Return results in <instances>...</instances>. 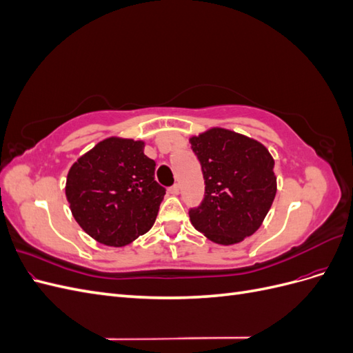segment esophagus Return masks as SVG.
I'll return each mask as SVG.
<instances>
[{"mask_svg": "<svg viewBox=\"0 0 353 353\" xmlns=\"http://www.w3.org/2000/svg\"><path fill=\"white\" fill-rule=\"evenodd\" d=\"M168 191H169V194H172V196H178V194H179V185H178V184H175V185L170 187Z\"/></svg>", "mask_w": 353, "mask_h": 353, "instance_id": "1", "label": "esophagus"}]
</instances>
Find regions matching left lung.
<instances>
[{"mask_svg": "<svg viewBox=\"0 0 353 353\" xmlns=\"http://www.w3.org/2000/svg\"><path fill=\"white\" fill-rule=\"evenodd\" d=\"M201 165L205 199L190 221L208 240L237 244L259 230L276 193L274 157L262 143L225 128L190 137Z\"/></svg>", "mask_w": 353, "mask_h": 353, "instance_id": "left-lung-1", "label": "left lung"}]
</instances>
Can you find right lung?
I'll list each match as a JSON object with an SVG mask.
<instances>
[{
    "label": "right lung",
    "mask_w": 353,
    "mask_h": 353,
    "mask_svg": "<svg viewBox=\"0 0 353 353\" xmlns=\"http://www.w3.org/2000/svg\"><path fill=\"white\" fill-rule=\"evenodd\" d=\"M145 143L109 137L74 162L66 199L79 227L99 241L122 248L153 227L166 190L154 181Z\"/></svg>",
    "instance_id": "obj_1"
}]
</instances>
